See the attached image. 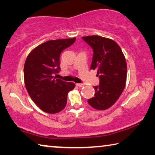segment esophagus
Instances as JSON below:
<instances>
[{
    "instance_id": "34e87169",
    "label": "esophagus",
    "mask_w": 155,
    "mask_h": 155,
    "mask_svg": "<svg viewBox=\"0 0 155 155\" xmlns=\"http://www.w3.org/2000/svg\"><path fill=\"white\" fill-rule=\"evenodd\" d=\"M76 85H77V86H78V87H82L85 86V84H83V83H77Z\"/></svg>"
}]
</instances>
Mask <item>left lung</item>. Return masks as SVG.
Wrapping results in <instances>:
<instances>
[{"label":"left lung","instance_id":"8db88e82","mask_svg":"<svg viewBox=\"0 0 155 155\" xmlns=\"http://www.w3.org/2000/svg\"><path fill=\"white\" fill-rule=\"evenodd\" d=\"M93 49L90 69L96 70L98 86L95 94L87 102L97 110H106L117 101L125 87L127 65L120 46L109 38L98 35L82 37Z\"/></svg>","mask_w":155,"mask_h":155}]
</instances>
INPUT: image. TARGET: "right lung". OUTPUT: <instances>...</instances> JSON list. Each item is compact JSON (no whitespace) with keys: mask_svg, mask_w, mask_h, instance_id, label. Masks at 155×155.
Instances as JSON below:
<instances>
[{"mask_svg":"<svg viewBox=\"0 0 155 155\" xmlns=\"http://www.w3.org/2000/svg\"><path fill=\"white\" fill-rule=\"evenodd\" d=\"M76 38L49 40L35 47L27 57L24 66L26 89L40 109L48 114H57L66 106L68 94L74 88L54 74L59 72L61 52L71 46Z\"/></svg>","mask_w":155,"mask_h":155,"instance_id":"obj_1","label":"right lung"}]
</instances>
